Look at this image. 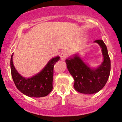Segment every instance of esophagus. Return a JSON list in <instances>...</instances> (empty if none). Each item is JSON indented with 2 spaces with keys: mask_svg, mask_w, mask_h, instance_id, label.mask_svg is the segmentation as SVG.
Here are the masks:
<instances>
[{
  "mask_svg": "<svg viewBox=\"0 0 122 122\" xmlns=\"http://www.w3.org/2000/svg\"><path fill=\"white\" fill-rule=\"evenodd\" d=\"M60 56H61V60L64 61V60L67 57V54H66V52H62V53L61 54V55H60Z\"/></svg>",
  "mask_w": 122,
  "mask_h": 122,
  "instance_id": "esophagus-1",
  "label": "esophagus"
}]
</instances>
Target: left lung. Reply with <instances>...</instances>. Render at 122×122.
Masks as SVG:
<instances>
[{"instance_id": "1", "label": "left lung", "mask_w": 122, "mask_h": 122, "mask_svg": "<svg viewBox=\"0 0 122 122\" xmlns=\"http://www.w3.org/2000/svg\"><path fill=\"white\" fill-rule=\"evenodd\" d=\"M94 42L100 45L103 55V61L97 67L92 68L78 54L65 61L69 72L74 79L73 87L76 91L84 94H93L100 91L107 82L110 73V59L106 45L101 40Z\"/></svg>"}]
</instances>
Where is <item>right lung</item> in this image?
Returning a JSON list of instances; mask_svg holds the SVG:
<instances>
[{"mask_svg": "<svg viewBox=\"0 0 122 122\" xmlns=\"http://www.w3.org/2000/svg\"><path fill=\"white\" fill-rule=\"evenodd\" d=\"M13 55L10 58L12 77L16 88L28 97H42L47 96L52 89L54 66L60 59L57 56L51 59L40 72L32 77H22L16 70L13 63Z\"/></svg>", "mask_w": 122, "mask_h": 122, "instance_id": "obj_1", "label": "right lung"}]
</instances>
